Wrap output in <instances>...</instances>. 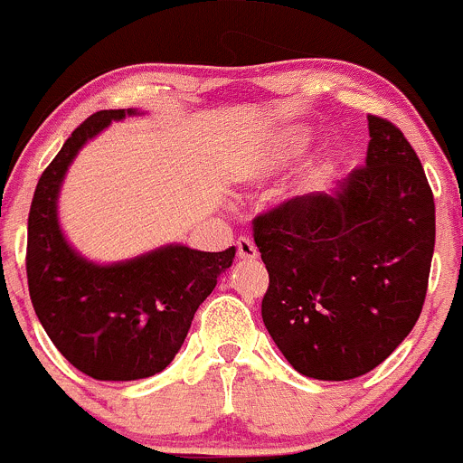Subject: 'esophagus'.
<instances>
[{"instance_id": "1", "label": "esophagus", "mask_w": 463, "mask_h": 463, "mask_svg": "<svg viewBox=\"0 0 463 463\" xmlns=\"http://www.w3.org/2000/svg\"><path fill=\"white\" fill-rule=\"evenodd\" d=\"M236 250H238V259L241 260H254L256 256H259V250H256V245L247 236L238 238Z\"/></svg>"}]
</instances>
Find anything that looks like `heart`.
I'll list each match as a JSON object with an SVG mask.
<instances>
[{"label":"heart","mask_w":463,"mask_h":463,"mask_svg":"<svg viewBox=\"0 0 463 463\" xmlns=\"http://www.w3.org/2000/svg\"><path fill=\"white\" fill-rule=\"evenodd\" d=\"M305 146H307V133L301 131V128H288V131H280L279 136L271 137L265 146H260L254 156H251L250 162H247V175L254 180L267 178V175L276 174L283 166H288L289 162H294L298 156L303 154ZM336 160L332 156L318 160L317 165L309 166L301 178V184L298 187L303 192H312V189L321 187L330 180V175L335 174Z\"/></svg>","instance_id":"obj_1"}]
</instances>
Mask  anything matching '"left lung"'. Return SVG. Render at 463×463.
<instances>
[{
    "mask_svg": "<svg viewBox=\"0 0 463 463\" xmlns=\"http://www.w3.org/2000/svg\"><path fill=\"white\" fill-rule=\"evenodd\" d=\"M365 166L335 192L254 218L269 274L263 323L297 373L347 381L383 364L421 314L435 251V198L392 122L368 116Z\"/></svg>",
    "mask_w": 463,
    "mask_h": 463,
    "instance_id": "1",
    "label": "left lung"
}]
</instances>
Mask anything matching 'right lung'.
<instances>
[{
	"instance_id": "obj_1",
	"label": "right lung",
	"mask_w": 463,
	"mask_h": 463,
	"mask_svg": "<svg viewBox=\"0 0 463 463\" xmlns=\"http://www.w3.org/2000/svg\"><path fill=\"white\" fill-rule=\"evenodd\" d=\"M136 109L87 118L37 183L28 213L26 274L37 318L57 350L98 381H136L162 373L183 347L200 303L236 250L198 251L165 245L113 265L87 260L57 221V196L71 162L113 120Z\"/></svg>"
}]
</instances>
